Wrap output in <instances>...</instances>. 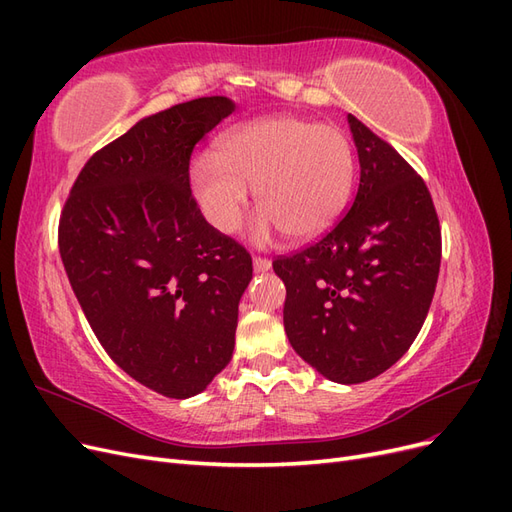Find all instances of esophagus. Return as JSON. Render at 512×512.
I'll return each mask as SVG.
<instances>
[{
  "instance_id": "esophagus-1",
  "label": "esophagus",
  "mask_w": 512,
  "mask_h": 512,
  "mask_svg": "<svg viewBox=\"0 0 512 512\" xmlns=\"http://www.w3.org/2000/svg\"><path fill=\"white\" fill-rule=\"evenodd\" d=\"M269 269H271V260L269 258H260V256L254 258V271L256 273H265Z\"/></svg>"
}]
</instances>
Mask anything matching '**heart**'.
Here are the masks:
<instances>
[{
    "label": "heart",
    "instance_id": "b5f03b06",
    "mask_svg": "<svg viewBox=\"0 0 512 512\" xmlns=\"http://www.w3.org/2000/svg\"><path fill=\"white\" fill-rule=\"evenodd\" d=\"M354 183V151L335 126L294 115L256 119L226 132L211 156L190 166V185L209 224L237 230L247 190L262 211L256 232L280 228L292 241H307L342 215Z\"/></svg>",
    "mask_w": 512,
    "mask_h": 512
}]
</instances>
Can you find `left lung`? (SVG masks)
<instances>
[{"label":"left lung","instance_id":"8db88e82","mask_svg":"<svg viewBox=\"0 0 512 512\" xmlns=\"http://www.w3.org/2000/svg\"><path fill=\"white\" fill-rule=\"evenodd\" d=\"M361 181L350 211L305 250L277 258L288 342L339 384L380 376L408 352L436 292L442 235L425 181L348 115Z\"/></svg>","mask_w":512,"mask_h":512}]
</instances>
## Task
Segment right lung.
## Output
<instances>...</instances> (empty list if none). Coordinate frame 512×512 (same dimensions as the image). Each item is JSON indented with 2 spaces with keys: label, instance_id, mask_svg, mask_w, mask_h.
<instances>
[{
  "label": "right lung",
  "instance_id": "1",
  "mask_svg": "<svg viewBox=\"0 0 512 512\" xmlns=\"http://www.w3.org/2000/svg\"><path fill=\"white\" fill-rule=\"evenodd\" d=\"M235 111L175 104L94 153L59 220V254L108 356L164 397L207 389L232 359L252 258L207 224L190 190L194 145Z\"/></svg>",
  "mask_w": 512,
  "mask_h": 512
}]
</instances>
